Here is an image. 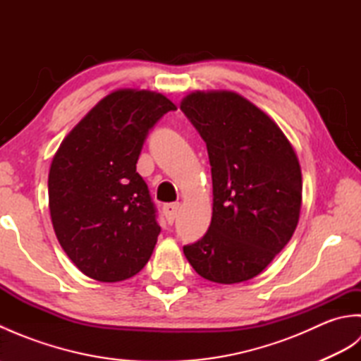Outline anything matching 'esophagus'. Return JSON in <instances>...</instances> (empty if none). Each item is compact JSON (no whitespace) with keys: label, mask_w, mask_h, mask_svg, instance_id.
I'll use <instances>...</instances> for the list:
<instances>
[{"label":"esophagus","mask_w":361,"mask_h":361,"mask_svg":"<svg viewBox=\"0 0 361 361\" xmlns=\"http://www.w3.org/2000/svg\"><path fill=\"white\" fill-rule=\"evenodd\" d=\"M180 209V204L178 203H167L163 206V212L167 219L169 224H173V220L176 217V212Z\"/></svg>","instance_id":"obj_1"}]
</instances>
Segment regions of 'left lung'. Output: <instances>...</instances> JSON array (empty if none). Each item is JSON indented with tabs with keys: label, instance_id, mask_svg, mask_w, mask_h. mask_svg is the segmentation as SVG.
Segmentation results:
<instances>
[{
	"label": "left lung",
	"instance_id": "8db88e82",
	"mask_svg": "<svg viewBox=\"0 0 361 361\" xmlns=\"http://www.w3.org/2000/svg\"><path fill=\"white\" fill-rule=\"evenodd\" d=\"M180 109L208 149L212 219L183 251L202 278L237 283L262 273L293 235L301 166L278 124L233 91H195Z\"/></svg>",
	"mask_w": 361,
	"mask_h": 361
}]
</instances>
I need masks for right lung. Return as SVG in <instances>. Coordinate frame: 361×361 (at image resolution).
<instances>
[{
    "mask_svg": "<svg viewBox=\"0 0 361 361\" xmlns=\"http://www.w3.org/2000/svg\"><path fill=\"white\" fill-rule=\"evenodd\" d=\"M172 101L147 90H116L91 109L52 158L48 190L54 231L79 270L118 282L149 262L161 228L136 163L149 130Z\"/></svg>",
    "mask_w": 361,
    "mask_h": 361,
    "instance_id": "add662e5",
    "label": "right lung"
}]
</instances>
